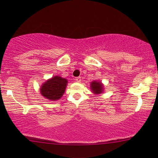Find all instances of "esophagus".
<instances>
[{"label": "esophagus", "instance_id": "1", "mask_svg": "<svg viewBox=\"0 0 158 158\" xmlns=\"http://www.w3.org/2000/svg\"><path fill=\"white\" fill-rule=\"evenodd\" d=\"M75 81H77V82H81V77H75Z\"/></svg>", "mask_w": 158, "mask_h": 158}]
</instances>
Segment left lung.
I'll return each mask as SVG.
<instances>
[{
  "label": "left lung",
  "mask_w": 158,
  "mask_h": 158,
  "mask_svg": "<svg viewBox=\"0 0 158 158\" xmlns=\"http://www.w3.org/2000/svg\"><path fill=\"white\" fill-rule=\"evenodd\" d=\"M90 89L95 94H100L103 92V85L100 81H94L91 82Z\"/></svg>",
  "instance_id": "left-lung-1"
}]
</instances>
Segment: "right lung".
Segmentation results:
<instances>
[{"label":"right lung","mask_w":158,"mask_h":158,"mask_svg":"<svg viewBox=\"0 0 158 158\" xmlns=\"http://www.w3.org/2000/svg\"><path fill=\"white\" fill-rule=\"evenodd\" d=\"M67 84V79L60 76H55L44 83L40 88V92L47 100L55 101L62 97Z\"/></svg>","instance_id":"add662e5"}]
</instances>
